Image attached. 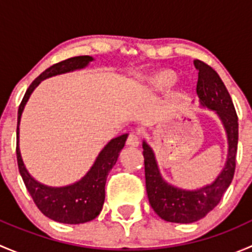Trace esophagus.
I'll use <instances>...</instances> for the list:
<instances>
[{"label":"esophagus","instance_id":"34e87169","mask_svg":"<svg viewBox=\"0 0 252 252\" xmlns=\"http://www.w3.org/2000/svg\"><path fill=\"white\" fill-rule=\"evenodd\" d=\"M126 145H129V146H131V147L139 146V138L135 133L129 134L128 139H126Z\"/></svg>","mask_w":252,"mask_h":252}]
</instances>
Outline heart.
Wrapping results in <instances>:
<instances>
[{"mask_svg": "<svg viewBox=\"0 0 252 252\" xmlns=\"http://www.w3.org/2000/svg\"><path fill=\"white\" fill-rule=\"evenodd\" d=\"M177 80V75L173 70L169 69H162L159 72L155 73L151 78H150V84L154 86L156 90L164 91L168 90L172 85Z\"/></svg>", "mask_w": 252, "mask_h": 252, "instance_id": "obj_1", "label": "heart"}]
</instances>
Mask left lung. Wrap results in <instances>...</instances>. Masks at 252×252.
Here are the masks:
<instances>
[{
	"instance_id": "left-lung-1",
	"label": "left lung",
	"mask_w": 252,
	"mask_h": 252,
	"mask_svg": "<svg viewBox=\"0 0 252 252\" xmlns=\"http://www.w3.org/2000/svg\"><path fill=\"white\" fill-rule=\"evenodd\" d=\"M194 64L199 70L196 94L200 103L202 107L215 111L223 123L228 139V157L215 182L197 190H183L162 178L154 151L146 141H142L149 202L162 220L173 223H192L204 218L220 204L235 172L239 124L232 97L212 67L199 60H195Z\"/></svg>"
}]
</instances>
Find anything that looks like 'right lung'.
<instances>
[{
    "mask_svg": "<svg viewBox=\"0 0 252 252\" xmlns=\"http://www.w3.org/2000/svg\"><path fill=\"white\" fill-rule=\"evenodd\" d=\"M94 61L90 56H78L58 62L42 72L28 88L18 110L17 126V161L19 173L22 175L27 190L32 195L35 205L45 216L51 220L67 224H79L93 220L100 215L105 202V185L107 175L118 159L119 152L124 147L128 134L114 138L106 145L96 158L95 163L85 177L72 185L52 188L36 182L23 163L19 151V123L23 110L34 89L44 79L83 69L89 62Z\"/></svg>",
    "mask_w": 252,
    "mask_h": 252,
    "instance_id": "1",
    "label": "right lung"
}]
</instances>
